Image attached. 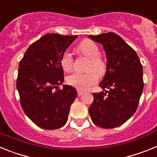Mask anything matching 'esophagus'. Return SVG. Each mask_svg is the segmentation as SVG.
Returning <instances> with one entry per match:
<instances>
[{
	"label": "esophagus",
	"mask_w": 157,
	"mask_h": 157,
	"mask_svg": "<svg viewBox=\"0 0 157 157\" xmlns=\"http://www.w3.org/2000/svg\"><path fill=\"white\" fill-rule=\"evenodd\" d=\"M77 92H78V96H81V95H82V94H84V93H85V92H84V91H82V90H78V91H77Z\"/></svg>",
	"instance_id": "esophagus-1"
}]
</instances>
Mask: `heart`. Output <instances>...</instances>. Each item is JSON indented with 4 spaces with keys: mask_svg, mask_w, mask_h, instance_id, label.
<instances>
[{
    "mask_svg": "<svg viewBox=\"0 0 157 157\" xmlns=\"http://www.w3.org/2000/svg\"><path fill=\"white\" fill-rule=\"evenodd\" d=\"M80 52L90 58V61L86 67L88 71L85 73H73L67 78L69 85L75 87L78 90H85L90 88L98 82L100 75L104 74L106 71V63L99 56V47L94 41L86 40L78 45ZM74 59L69 51H65L60 57V65L64 71H71L73 67Z\"/></svg>",
    "mask_w": 157,
    "mask_h": 157,
    "instance_id": "heart-1",
    "label": "heart"
}]
</instances>
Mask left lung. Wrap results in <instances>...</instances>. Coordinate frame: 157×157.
I'll return each mask as SVG.
<instances>
[{
    "instance_id": "8db88e82",
    "label": "left lung",
    "mask_w": 157,
    "mask_h": 157,
    "mask_svg": "<svg viewBox=\"0 0 157 157\" xmlns=\"http://www.w3.org/2000/svg\"><path fill=\"white\" fill-rule=\"evenodd\" d=\"M88 37L101 43L107 58L106 73L99 84L103 91L93 94L89 113L98 127H120L138 108L144 86L142 65L135 51L118 34L109 32Z\"/></svg>"
}]
</instances>
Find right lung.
<instances>
[{"label":"right lung","mask_w":157,"mask_h":157,"mask_svg":"<svg viewBox=\"0 0 157 157\" xmlns=\"http://www.w3.org/2000/svg\"><path fill=\"white\" fill-rule=\"evenodd\" d=\"M77 35L46 34L29 46L20 60L16 88L25 114L36 125L45 130L63 127L67 121L77 91L63 85L60 57Z\"/></svg>","instance_id":"right-lung-1"}]
</instances>
